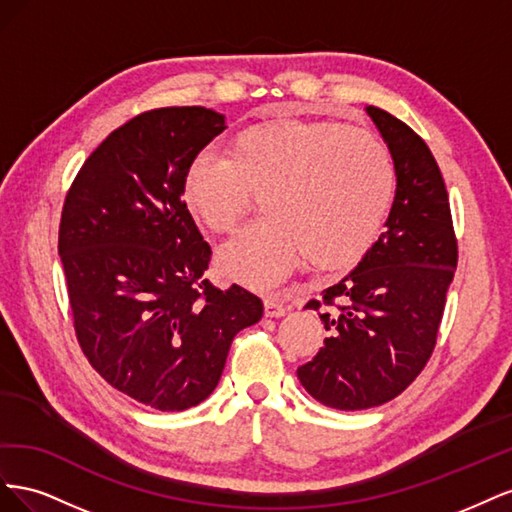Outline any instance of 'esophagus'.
Masks as SVG:
<instances>
[{
    "mask_svg": "<svg viewBox=\"0 0 512 512\" xmlns=\"http://www.w3.org/2000/svg\"><path fill=\"white\" fill-rule=\"evenodd\" d=\"M288 312V307L282 303V301H277V299H273V297H267L265 299V316H269V318H280V316H284Z\"/></svg>",
    "mask_w": 512,
    "mask_h": 512,
    "instance_id": "1",
    "label": "esophagus"
}]
</instances>
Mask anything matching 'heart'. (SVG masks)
Returning a JSON list of instances; mask_svg holds the SVG:
<instances>
[{"instance_id":"b5f03b06","label":"heart","mask_w":512,"mask_h":512,"mask_svg":"<svg viewBox=\"0 0 512 512\" xmlns=\"http://www.w3.org/2000/svg\"><path fill=\"white\" fill-rule=\"evenodd\" d=\"M395 162L376 134L333 121L269 119L232 136L226 156L188 164L183 203L213 235H228L260 196L267 218L220 252L232 280L269 286L294 267L344 271L378 239L395 196Z\"/></svg>"}]
</instances>
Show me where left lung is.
Listing matches in <instances>:
<instances>
[{"instance_id": "left-lung-1", "label": "left lung", "mask_w": 512, "mask_h": 512, "mask_svg": "<svg viewBox=\"0 0 512 512\" xmlns=\"http://www.w3.org/2000/svg\"><path fill=\"white\" fill-rule=\"evenodd\" d=\"M395 162L386 230L342 282L305 307L324 309L329 337L297 369L305 391L335 410H367L404 393L431 359L457 269L448 192L433 153L404 121L369 106Z\"/></svg>"}]
</instances>
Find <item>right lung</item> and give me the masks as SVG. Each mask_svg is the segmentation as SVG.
I'll return each mask as SVG.
<instances>
[{
  "instance_id": "right-lung-1",
  "label": "right lung",
  "mask_w": 512,
  "mask_h": 512,
  "mask_svg": "<svg viewBox=\"0 0 512 512\" xmlns=\"http://www.w3.org/2000/svg\"><path fill=\"white\" fill-rule=\"evenodd\" d=\"M224 130L205 106L136 115L85 160L61 209L79 346L108 384L162 412L205 401L232 339L262 316L256 294L207 280L211 247L181 198L185 168Z\"/></svg>"
}]
</instances>
